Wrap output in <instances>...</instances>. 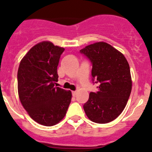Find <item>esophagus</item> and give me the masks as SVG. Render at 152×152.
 <instances>
[{
  "mask_svg": "<svg viewBox=\"0 0 152 152\" xmlns=\"http://www.w3.org/2000/svg\"><path fill=\"white\" fill-rule=\"evenodd\" d=\"M72 95H73V96L76 97V95H77V91H73L72 92Z\"/></svg>",
  "mask_w": 152,
  "mask_h": 152,
  "instance_id": "1",
  "label": "esophagus"
}]
</instances>
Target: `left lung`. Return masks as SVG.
I'll list each match as a JSON object with an SVG mask.
<instances>
[{
    "label": "left lung",
    "instance_id": "1",
    "mask_svg": "<svg viewBox=\"0 0 152 152\" xmlns=\"http://www.w3.org/2000/svg\"><path fill=\"white\" fill-rule=\"evenodd\" d=\"M80 53L91 62L93 82L99 85L83 106L86 115L95 123L113 121L123 112L132 91L128 62L123 53L104 42L87 45Z\"/></svg>",
    "mask_w": 152,
    "mask_h": 152
}]
</instances>
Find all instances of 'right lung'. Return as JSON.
<instances>
[{
    "mask_svg": "<svg viewBox=\"0 0 152 152\" xmlns=\"http://www.w3.org/2000/svg\"><path fill=\"white\" fill-rule=\"evenodd\" d=\"M64 48L43 41L33 46L20 63L18 89L20 100L31 118L51 126L63 119L70 104V90L55 87L57 66Z\"/></svg>",
    "mask_w": 152,
    "mask_h": 152,
    "instance_id": "obj_1",
    "label": "right lung"
}]
</instances>
